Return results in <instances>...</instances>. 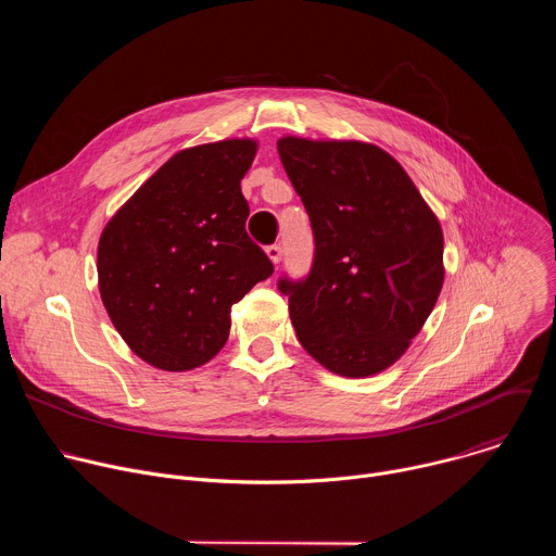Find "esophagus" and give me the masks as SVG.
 Wrapping results in <instances>:
<instances>
[{
    "label": "esophagus",
    "instance_id": "esophagus-1",
    "mask_svg": "<svg viewBox=\"0 0 556 556\" xmlns=\"http://www.w3.org/2000/svg\"><path fill=\"white\" fill-rule=\"evenodd\" d=\"M266 255H268V260L277 266V264L281 262V247H277V244H275V247H268V249H266Z\"/></svg>",
    "mask_w": 556,
    "mask_h": 556
}]
</instances>
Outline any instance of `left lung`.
Segmentation results:
<instances>
[{
  "instance_id": "obj_1",
  "label": "left lung",
  "mask_w": 556,
  "mask_h": 556,
  "mask_svg": "<svg viewBox=\"0 0 556 556\" xmlns=\"http://www.w3.org/2000/svg\"><path fill=\"white\" fill-rule=\"evenodd\" d=\"M277 149L316 247L303 283L279 281L296 339L332 374H380L409 350L440 296V219L378 144L283 136Z\"/></svg>"
}]
</instances>
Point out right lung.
Returning <instances> with one entry per match:
<instances>
[{"label":"right lung","mask_w":556,"mask_h":556,"mask_svg":"<svg viewBox=\"0 0 556 556\" xmlns=\"http://www.w3.org/2000/svg\"><path fill=\"white\" fill-rule=\"evenodd\" d=\"M257 149L255 138H226L174 153L101 232L103 305L155 369L208 363L228 341L230 307L273 275L247 232L242 178Z\"/></svg>","instance_id":"1"}]
</instances>
